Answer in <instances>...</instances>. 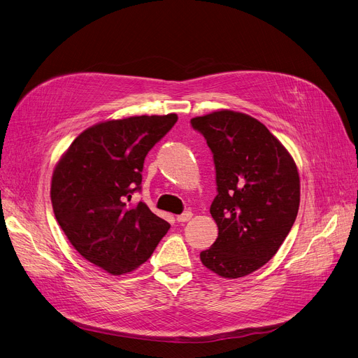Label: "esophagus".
<instances>
[{
	"label": "esophagus",
	"mask_w": 358,
	"mask_h": 358,
	"mask_svg": "<svg viewBox=\"0 0 358 358\" xmlns=\"http://www.w3.org/2000/svg\"><path fill=\"white\" fill-rule=\"evenodd\" d=\"M192 217H193V213L192 211H185V213L180 214V216H177V220L178 222H188Z\"/></svg>",
	"instance_id": "obj_1"
}]
</instances>
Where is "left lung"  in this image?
Wrapping results in <instances>:
<instances>
[{
	"label": "left lung",
	"instance_id": "left-lung-1",
	"mask_svg": "<svg viewBox=\"0 0 358 358\" xmlns=\"http://www.w3.org/2000/svg\"><path fill=\"white\" fill-rule=\"evenodd\" d=\"M216 165L210 207L219 236L201 264L227 279L257 271L276 255L296 219L301 184L282 142L250 115L220 109L192 119Z\"/></svg>",
	"mask_w": 358,
	"mask_h": 358
}]
</instances>
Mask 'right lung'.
<instances>
[{
  "label": "right lung",
  "instance_id": "add662e5",
  "mask_svg": "<svg viewBox=\"0 0 358 358\" xmlns=\"http://www.w3.org/2000/svg\"><path fill=\"white\" fill-rule=\"evenodd\" d=\"M176 113L110 119L85 129L57 161L50 197L69 242L110 275L135 271L170 229L139 201L148 151L177 122Z\"/></svg>",
  "mask_w": 358,
  "mask_h": 358
}]
</instances>
